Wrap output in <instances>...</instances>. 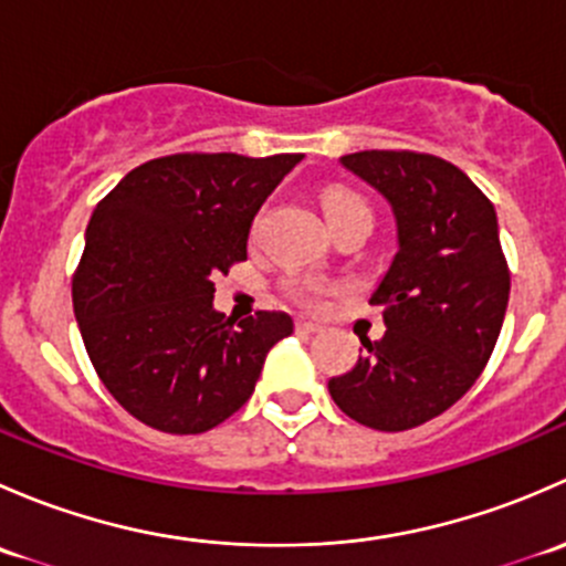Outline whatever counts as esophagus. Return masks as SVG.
<instances>
[{
  "mask_svg": "<svg viewBox=\"0 0 566 566\" xmlns=\"http://www.w3.org/2000/svg\"><path fill=\"white\" fill-rule=\"evenodd\" d=\"M319 328H323V325L312 323V319H295V331H298V334H317Z\"/></svg>",
  "mask_w": 566,
  "mask_h": 566,
  "instance_id": "1",
  "label": "esophagus"
}]
</instances>
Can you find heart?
I'll return each instance as SVG.
<instances>
[{"label":"heart","mask_w":566,"mask_h":566,"mask_svg":"<svg viewBox=\"0 0 566 566\" xmlns=\"http://www.w3.org/2000/svg\"><path fill=\"white\" fill-rule=\"evenodd\" d=\"M319 205H323V213L331 227H334L336 221L345 219V216L358 213V210L369 213L367 202H364L356 191H350V188L345 186L323 188V193H319ZM284 290H287V295L295 301V304L317 306L319 301L331 293V284L312 282V279H290V282L284 284Z\"/></svg>","instance_id":"obj_1"}]
</instances>
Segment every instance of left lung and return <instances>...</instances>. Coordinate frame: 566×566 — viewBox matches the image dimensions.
<instances>
[{
  "instance_id": "obj_1",
  "label": "left lung",
  "mask_w": 566,
  "mask_h": 566,
  "mask_svg": "<svg viewBox=\"0 0 566 566\" xmlns=\"http://www.w3.org/2000/svg\"><path fill=\"white\" fill-rule=\"evenodd\" d=\"M397 216L399 251L369 298L384 310V339L328 380L342 413L380 432L436 419L488 367L510 304V265L495 208L462 169L430 153L342 156Z\"/></svg>"
}]
</instances>
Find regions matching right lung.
I'll list each match as a JSON object with an SVG mask.
<instances>
[{"label":"right lung","mask_w":566,"mask_h":566,"mask_svg":"<svg viewBox=\"0 0 566 566\" xmlns=\"http://www.w3.org/2000/svg\"><path fill=\"white\" fill-rule=\"evenodd\" d=\"M301 153H175L130 169L93 210L73 312L108 394L134 419L197 436L254 391L284 312L213 310V276L247 260L251 219Z\"/></svg>","instance_id":"add662e5"}]
</instances>
